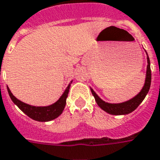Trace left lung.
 <instances>
[{
    "mask_svg": "<svg viewBox=\"0 0 160 160\" xmlns=\"http://www.w3.org/2000/svg\"><path fill=\"white\" fill-rule=\"evenodd\" d=\"M148 67H147V76L146 80H145V85L143 86V88L140 92V93L137 95L135 98H133L131 100L127 102H122V103H108L102 101L101 98H99L93 90L92 91V93L93 97L95 98V100L97 103L102 109L104 110L105 112L113 114V115H122V114H127V113H131L132 111H134L137 108L143 99L145 98L148 92L149 91L150 85H151V68H150V60L148 56Z\"/></svg>",
    "mask_w": 160,
    "mask_h": 160,
    "instance_id": "8db88e82",
    "label": "left lung"
}]
</instances>
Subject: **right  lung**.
Returning <instances> with one entry per match:
<instances>
[{"mask_svg": "<svg viewBox=\"0 0 160 160\" xmlns=\"http://www.w3.org/2000/svg\"><path fill=\"white\" fill-rule=\"evenodd\" d=\"M70 84L68 86L67 89L65 90L64 93L62 94V97L59 98L55 103H53L52 105H50V106H47V107H35V106L26 104L15 98L12 94L9 88H8V92L12 102L25 113L26 115H28L29 118L37 120V121L46 122V121H50V120L56 119L57 117H58L62 113V111L64 109L65 104H66V99L68 98Z\"/></svg>", "mask_w": 160, "mask_h": 160, "instance_id": "obj_1", "label": "right lung"}]
</instances>
